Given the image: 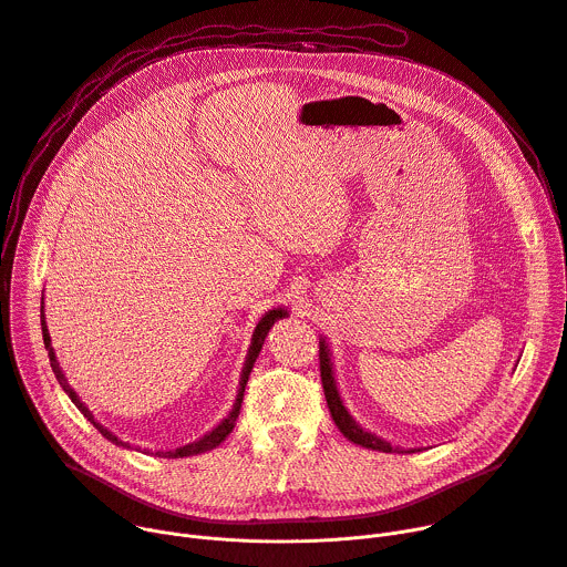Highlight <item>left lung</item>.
I'll list each match as a JSON object with an SVG mask.
<instances>
[{"mask_svg": "<svg viewBox=\"0 0 567 567\" xmlns=\"http://www.w3.org/2000/svg\"><path fill=\"white\" fill-rule=\"evenodd\" d=\"M320 374H322V388H324V398H327V406L331 411V417L336 422V426L340 429V433L344 435L347 441H352L354 445H361L365 450L372 452H398V454H411V452H420V450H404L398 445H390L388 441L379 439L377 433L365 431L352 415L347 411V406L340 400L338 393V385H336V377H333V363H331V350H329V342L324 336H320Z\"/></svg>", "mask_w": 567, "mask_h": 567, "instance_id": "8db88e82", "label": "left lung"}]
</instances>
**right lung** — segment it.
Wrapping results in <instances>:
<instances>
[{
    "instance_id": "1",
    "label": "right lung",
    "mask_w": 567,
    "mask_h": 567,
    "mask_svg": "<svg viewBox=\"0 0 567 567\" xmlns=\"http://www.w3.org/2000/svg\"><path fill=\"white\" fill-rule=\"evenodd\" d=\"M45 299V297H42ZM281 318H288V311L286 309H270L264 318L258 320V324H256V329H254V333H251V344H249V350H247V357H245V365H243V372H240V383H238V395H236V402H234V406H231V411H229V415L217 424V426H213L208 433H204L199 441H195V443H188V445H184V447H177V450H167V452H163V450H158V452H154L156 456H163V458H184V456H195V454H204V452H210V450H215L217 445H220L223 441H227V435L234 431V426H236V420H238V415H240V406H243V395H245V385H247V379H249V372H251V368H254V363H256V359H258V352H260V347H264V342H266V336L270 333V329H272V324L277 322V320H281ZM40 327H42V340H45V350H48V354H50V363H52V370H54V374H56V381L61 383V388L65 390V395L72 400V404L83 413V417H89V422L104 435L106 441H111L113 445H117V447H124V450H134L132 445L128 443H124V441H120L117 435L113 433V431H109L106 426H102L97 420H95V415L91 413V409L85 406L81 400H79V395L74 393V388H70V383H68V379H65V374H63V370H61V365H59V361H56V352H54V347H52V338H50V329H48V320H45V301H40ZM145 454H150V450H145Z\"/></svg>"
}]
</instances>
